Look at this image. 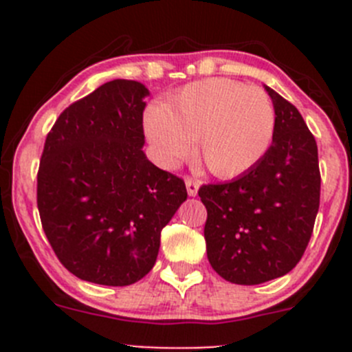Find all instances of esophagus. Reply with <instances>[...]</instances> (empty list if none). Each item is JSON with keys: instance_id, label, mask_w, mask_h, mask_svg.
Here are the masks:
<instances>
[{"instance_id": "esophagus-1", "label": "esophagus", "mask_w": 352, "mask_h": 352, "mask_svg": "<svg viewBox=\"0 0 352 352\" xmlns=\"http://www.w3.org/2000/svg\"><path fill=\"white\" fill-rule=\"evenodd\" d=\"M199 186H201V184H199V180L192 179V177H187L186 179V187H187V194H189V196H192V197L197 196Z\"/></svg>"}]
</instances>
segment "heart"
Segmentation results:
<instances>
[{
  "mask_svg": "<svg viewBox=\"0 0 352 352\" xmlns=\"http://www.w3.org/2000/svg\"><path fill=\"white\" fill-rule=\"evenodd\" d=\"M144 131L163 165L186 160L197 140V158L206 168L233 179L254 168L269 151L276 110L262 88L208 78L180 88L163 107L148 109Z\"/></svg>",
  "mask_w": 352,
  "mask_h": 352,
  "instance_id": "obj_1",
  "label": "heart"
}]
</instances>
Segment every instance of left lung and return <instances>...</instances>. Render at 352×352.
Returning a JSON list of instances; mask_svg holds the SVG:
<instances>
[{"label": "left lung", "instance_id": "obj_1", "mask_svg": "<svg viewBox=\"0 0 352 352\" xmlns=\"http://www.w3.org/2000/svg\"><path fill=\"white\" fill-rule=\"evenodd\" d=\"M265 90L276 110L267 153L239 179L199 189L209 264L245 286L281 278L300 262L320 206L317 141L293 104Z\"/></svg>", "mask_w": 352, "mask_h": 352}]
</instances>
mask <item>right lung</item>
I'll return each instance as SVG.
<instances>
[{
	"label": "right lung",
	"mask_w": 352,
	"mask_h": 352,
	"mask_svg": "<svg viewBox=\"0 0 352 352\" xmlns=\"http://www.w3.org/2000/svg\"><path fill=\"white\" fill-rule=\"evenodd\" d=\"M144 85L113 80L63 110L37 172L42 228L76 278L127 286L153 269L160 235L187 199L143 153Z\"/></svg>",
	"instance_id": "add662e5"
}]
</instances>
